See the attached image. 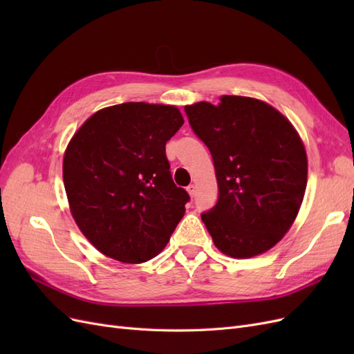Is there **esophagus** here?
Masks as SVG:
<instances>
[{"label": "esophagus", "mask_w": 354, "mask_h": 354, "mask_svg": "<svg viewBox=\"0 0 354 354\" xmlns=\"http://www.w3.org/2000/svg\"><path fill=\"white\" fill-rule=\"evenodd\" d=\"M195 189H196V187H195V185H189V186H187V194L190 195V198H194V196H195V192H196Z\"/></svg>", "instance_id": "34e87169"}]
</instances>
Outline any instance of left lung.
Here are the masks:
<instances>
[{
	"mask_svg": "<svg viewBox=\"0 0 354 354\" xmlns=\"http://www.w3.org/2000/svg\"><path fill=\"white\" fill-rule=\"evenodd\" d=\"M220 100L185 106L218 185L217 203L201 218L223 254L251 259L292 226L306 192L307 155L292 124L270 104L242 95Z\"/></svg>",
	"mask_w": 354,
	"mask_h": 354,
	"instance_id": "obj_1",
	"label": "left lung"
}]
</instances>
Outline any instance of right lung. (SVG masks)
Here are the masks:
<instances>
[{"label":"right lung","instance_id":"obj_1","mask_svg":"<svg viewBox=\"0 0 354 354\" xmlns=\"http://www.w3.org/2000/svg\"><path fill=\"white\" fill-rule=\"evenodd\" d=\"M183 122L176 106L130 102L95 112L72 137L63 158L71 212L102 254L138 264L165 248L190 199L165 155Z\"/></svg>","mask_w":354,"mask_h":354}]
</instances>
